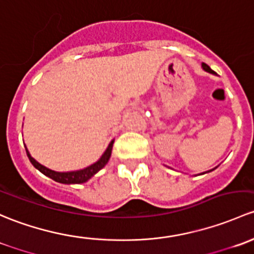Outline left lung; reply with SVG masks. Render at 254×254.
I'll return each mask as SVG.
<instances>
[{
  "label": "left lung",
  "instance_id": "obj_1",
  "mask_svg": "<svg viewBox=\"0 0 254 254\" xmlns=\"http://www.w3.org/2000/svg\"><path fill=\"white\" fill-rule=\"evenodd\" d=\"M202 68L204 69L205 72H208V73H211V74H216V73L214 72V70L211 69L210 67H209L208 64H202ZM213 170H214V169H213ZM213 170H210V171H213ZM210 171H206V172H210ZM206 172H203V174H206Z\"/></svg>",
  "mask_w": 254,
  "mask_h": 254
}]
</instances>
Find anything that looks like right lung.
<instances>
[{
	"mask_svg": "<svg viewBox=\"0 0 254 254\" xmlns=\"http://www.w3.org/2000/svg\"><path fill=\"white\" fill-rule=\"evenodd\" d=\"M114 142L115 139H112L111 142H110V144L108 145V148H106V150L104 151V154L100 156V159H99L96 163L91 164V165L84 167V169L75 170V171H66V172L55 171V170H51L49 169V167L41 165L40 163H38V161L30 155V153L28 151L27 148H25V150H27V155L28 158H29L30 163L33 164V166L35 167V169H38L41 174H44L45 176L50 177V179H52L54 181L60 182V184L74 185V184H84V182H87L89 179H91L96 172L100 171V170L108 164V161L110 160V156H111Z\"/></svg>",
	"mask_w": 254,
	"mask_h": 254,
	"instance_id": "right-lung-1",
	"label": "right lung"
}]
</instances>
